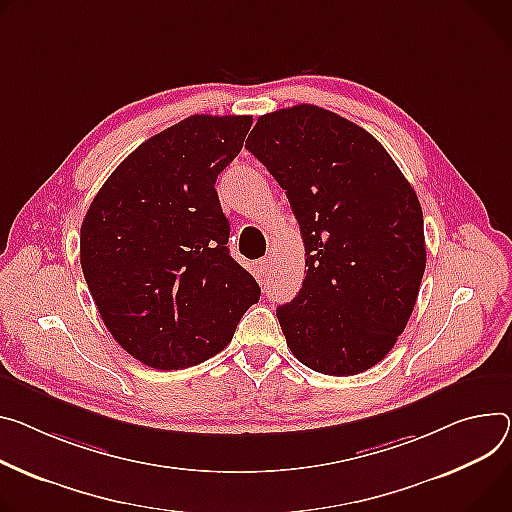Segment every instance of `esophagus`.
Here are the masks:
<instances>
[{
  "label": "esophagus",
  "instance_id": "esophagus-1",
  "mask_svg": "<svg viewBox=\"0 0 512 512\" xmlns=\"http://www.w3.org/2000/svg\"><path fill=\"white\" fill-rule=\"evenodd\" d=\"M255 267H257V273H259L261 277H265V275L269 273V269H271V259L263 257V259H259V261L255 263Z\"/></svg>",
  "mask_w": 512,
  "mask_h": 512
}]
</instances>
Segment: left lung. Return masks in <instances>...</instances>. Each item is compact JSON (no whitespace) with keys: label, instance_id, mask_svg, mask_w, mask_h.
I'll list each match as a JSON object with an SVG mask.
<instances>
[{"label":"left lung","instance_id":"1","mask_svg":"<svg viewBox=\"0 0 512 512\" xmlns=\"http://www.w3.org/2000/svg\"><path fill=\"white\" fill-rule=\"evenodd\" d=\"M245 147L286 190L304 241L302 288L277 308L290 351L327 376L374 367L427 265L412 185L367 130L312 104L259 116Z\"/></svg>","mask_w":512,"mask_h":512}]
</instances>
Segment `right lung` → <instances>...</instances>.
Wrapping results in <instances>:
<instances>
[{"label": "right lung", "instance_id": "right-lung-1", "mask_svg": "<svg viewBox=\"0 0 512 512\" xmlns=\"http://www.w3.org/2000/svg\"><path fill=\"white\" fill-rule=\"evenodd\" d=\"M251 116L196 114L151 136L106 179L81 224V269L116 343L155 369L220 353L259 302L228 253L214 183Z\"/></svg>", "mask_w": 512, "mask_h": 512}]
</instances>
